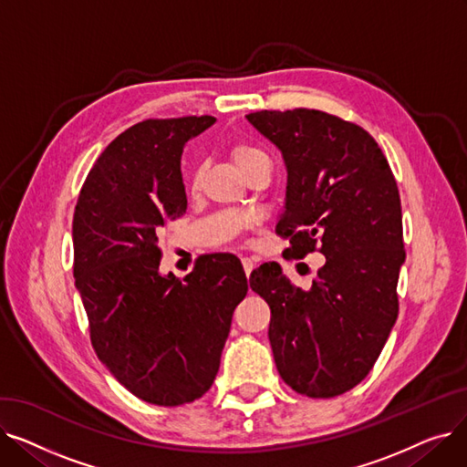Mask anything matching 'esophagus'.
Returning <instances> with one entry per match:
<instances>
[{
	"instance_id": "esophagus-1",
	"label": "esophagus",
	"mask_w": 467,
	"mask_h": 467,
	"mask_svg": "<svg viewBox=\"0 0 467 467\" xmlns=\"http://www.w3.org/2000/svg\"><path fill=\"white\" fill-rule=\"evenodd\" d=\"M242 266H244V273H246V276H250L252 271H254L255 263H254L252 259H248V257H244V259H242Z\"/></svg>"
}]
</instances>
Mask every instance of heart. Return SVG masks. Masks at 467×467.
Instances as JSON below:
<instances>
[{
    "instance_id": "heart-1",
    "label": "heart",
    "mask_w": 467,
    "mask_h": 467,
    "mask_svg": "<svg viewBox=\"0 0 467 467\" xmlns=\"http://www.w3.org/2000/svg\"><path fill=\"white\" fill-rule=\"evenodd\" d=\"M233 161H234V164L242 170V174H248V171H250L254 166H257L259 162H271V161H268V157H266L265 151H261V150H257V147L248 145V143H236V145L233 147ZM201 176H202V168L196 166V168L192 170L191 178H189L191 189L199 187Z\"/></svg>"
}]
</instances>
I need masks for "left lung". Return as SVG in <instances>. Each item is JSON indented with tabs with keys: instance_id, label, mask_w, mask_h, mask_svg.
<instances>
[{
	"instance_id": "8db88e82",
	"label": "left lung",
	"mask_w": 467,
	"mask_h": 467,
	"mask_svg": "<svg viewBox=\"0 0 467 467\" xmlns=\"http://www.w3.org/2000/svg\"><path fill=\"white\" fill-rule=\"evenodd\" d=\"M246 119L285 162L276 225L289 238L284 254L326 255L310 289L293 285L278 263L255 268L250 287L271 306L268 340L284 382L308 398H335L369 375L398 320V183L379 143L354 122L305 108Z\"/></svg>"
}]
</instances>
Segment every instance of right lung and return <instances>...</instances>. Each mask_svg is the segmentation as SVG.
Segmentation results:
<instances>
[{"label": "right lung", "instance_id": "right-lung-1", "mask_svg": "<svg viewBox=\"0 0 467 467\" xmlns=\"http://www.w3.org/2000/svg\"><path fill=\"white\" fill-rule=\"evenodd\" d=\"M213 122L191 115L127 129L90 168L73 213V278L92 348L136 398L162 407L210 389L248 293L231 254L199 257L183 280L159 273V234L187 210L183 147Z\"/></svg>", "mask_w": 467, "mask_h": 467}]
</instances>
